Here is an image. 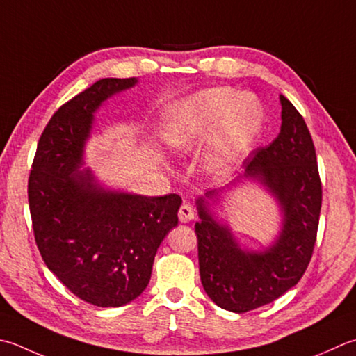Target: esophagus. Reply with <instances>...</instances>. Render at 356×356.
Listing matches in <instances>:
<instances>
[{"label": "esophagus", "instance_id": "1", "mask_svg": "<svg viewBox=\"0 0 356 356\" xmlns=\"http://www.w3.org/2000/svg\"><path fill=\"white\" fill-rule=\"evenodd\" d=\"M194 219V210L191 205L188 204H184L182 207H180L179 210V220L184 222V224H186V222H190Z\"/></svg>", "mask_w": 356, "mask_h": 356}]
</instances>
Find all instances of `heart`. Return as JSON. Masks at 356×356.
Returning a JSON list of instances; mask_svg holds the SVG:
<instances>
[{
	"label": "heart",
	"instance_id": "1",
	"mask_svg": "<svg viewBox=\"0 0 356 356\" xmlns=\"http://www.w3.org/2000/svg\"><path fill=\"white\" fill-rule=\"evenodd\" d=\"M264 122V106L256 95L218 86L174 102L165 113L162 136L180 152H190L207 140L202 166L211 176H220L254 149Z\"/></svg>",
	"mask_w": 356,
	"mask_h": 356
}]
</instances>
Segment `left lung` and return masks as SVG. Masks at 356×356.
<instances>
[{"label": "left lung", "instance_id": "left-lung-1", "mask_svg": "<svg viewBox=\"0 0 356 356\" xmlns=\"http://www.w3.org/2000/svg\"><path fill=\"white\" fill-rule=\"evenodd\" d=\"M281 131L252 152L243 171L196 199L199 271L205 293L220 309L245 313L273 302L301 280L316 241L323 190L316 152L302 115L284 95ZM253 183L270 193L280 211V229L267 246H242L225 216L226 194Z\"/></svg>", "mask_w": 356, "mask_h": 356}]
</instances>
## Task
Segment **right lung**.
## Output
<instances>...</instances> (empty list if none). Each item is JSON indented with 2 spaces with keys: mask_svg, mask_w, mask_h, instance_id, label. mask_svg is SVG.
Here are the masks:
<instances>
[{
  "mask_svg": "<svg viewBox=\"0 0 356 356\" xmlns=\"http://www.w3.org/2000/svg\"><path fill=\"white\" fill-rule=\"evenodd\" d=\"M137 83L102 79L63 104L40 137L27 188L47 268L97 307H120L143 293L182 204L177 194L148 197L108 186L85 168L97 111Z\"/></svg>",
  "mask_w": 356,
  "mask_h": 356,
  "instance_id": "add662e5",
  "label": "right lung"
}]
</instances>
